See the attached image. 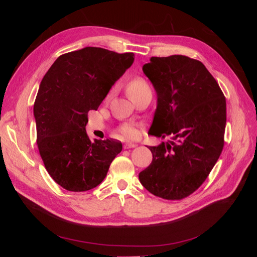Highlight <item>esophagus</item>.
Listing matches in <instances>:
<instances>
[{
	"mask_svg": "<svg viewBox=\"0 0 257 257\" xmlns=\"http://www.w3.org/2000/svg\"><path fill=\"white\" fill-rule=\"evenodd\" d=\"M135 147H137L136 144H125L123 146L124 149H131V148H135Z\"/></svg>",
	"mask_w": 257,
	"mask_h": 257,
	"instance_id": "esophagus-1",
	"label": "esophagus"
}]
</instances>
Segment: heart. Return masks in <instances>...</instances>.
I'll use <instances>...</instances> for the list:
<instances>
[{
  "label": "heart",
  "mask_w": 257,
  "mask_h": 257,
  "mask_svg": "<svg viewBox=\"0 0 257 257\" xmlns=\"http://www.w3.org/2000/svg\"><path fill=\"white\" fill-rule=\"evenodd\" d=\"M147 89H150L149 85H148V83L142 78L133 79L128 82L127 87H126L127 94L131 98L134 95L138 94V93H141ZM119 133L123 138L130 139V141L138 137V130L135 125H133V124H125V125L121 126L119 130Z\"/></svg>",
  "instance_id": "1"
}]
</instances>
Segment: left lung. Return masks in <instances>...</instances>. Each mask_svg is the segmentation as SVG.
I'll return each instance as SVG.
<instances>
[{"instance_id": "left-lung-1", "label": "left lung", "mask_w": 257, "mask_h": 257, "mask_svg": "<svg viewBox=\"0 0 257 257\" xmlns=\"http://www.w3.org/2000/svg\"><path fill=\"white\" fill-rule=\"evenodd\" d=\"M157 91L149 134L173 141L149 147L152 162L139 181L153 195L182 199L209 176L224 147L226 100L200 61L185 56L152 57L143 66Z\"/></svg>"}]
</instances>
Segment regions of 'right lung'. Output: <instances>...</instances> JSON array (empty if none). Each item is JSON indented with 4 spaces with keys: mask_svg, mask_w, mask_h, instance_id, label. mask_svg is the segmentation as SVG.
I'll list each match as a JSON object with an SVG mask.
<instances>
[{
    "mask_svg": "<svg viewBox=\"0 0 257 257\" xmlns=\"http://www.w3.org/2000/svg\"><path fill=\"white\" fill-rule=\"evenodd\" d=\"M134 53L85 47L60 56L46 73L34 103L37 146L50 177L71 192L94 189L122 150L114 139L92 142L85 125Z\"/></svg>",
    "mask_w": 257,
    "mask_h": 257,
    "instance_id": "right-lung-1",
    "label": "right lung"
}]
</instances>
